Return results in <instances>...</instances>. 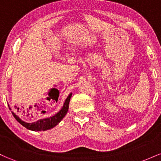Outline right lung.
<instances>
[{
	"instance_id": "right-lung-1",
	"label": "right lung",
	"mask_w": 161,
	"mask_h": 161,
	"mask_svg": "<svg viewBox=\"0 0 161 161\" xmlns=\"http://www.w3.org/2000/svg\"><path fill=\"white\" fill-rule=\"evenodd\" d=\"M71 97L72 93H70L69 96L67 97V98L66 99L61 110H60L58 113H57L54 116H52L48 118H45V119H38V121L33 122V123H25V122L22 120L21 119H19V116H16L14 112H12V114L14 117H15V119L19 122L20 124L23 125L24 127L29 129V130L36 131H36H45L56 126V125L62 120L63 118L65 116L66 113L68 111V109H69V104Z\"/></svg>"
}]
</instances>
